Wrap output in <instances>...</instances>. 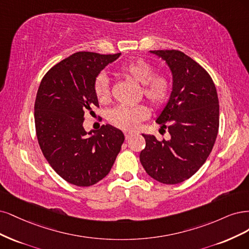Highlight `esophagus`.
<instances>
[{
    "label": "esophagus",
    "mask_w": 249,
    "mask_h": 249,
    "mask_svg": "<svg viewBox=\"0 0 249 249\" xmlns=\"http://www.w3.org/2000/svg\"><path fill=\"white\" fill-rule=\"evenodd\" d=\"M124 134H125V139H126V140H129V139L131 138V136L133 135L132 132H125Z\"/></svg>",
    "instance_id": "34e87169"
}]
</instances>
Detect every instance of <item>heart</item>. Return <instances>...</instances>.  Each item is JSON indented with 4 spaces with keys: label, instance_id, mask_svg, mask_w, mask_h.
<instances>
[{
    "label": "heart",
    "instance_id": "heart-1",
    "mask_svg": "<svg viewBox=\"0 0 249 249\" xmlns=\"http://www.w3.org/2000/svg\"><path fill=\"white\" fill-rule=\"evenodd\" d=\"M122 75L142 86V94L154 107H161L171 94V82L163 74H155L150 63L142 59L131 60L119 67ZM94 93L100 103H107L110 99L109 82L106 75H99L94 84ZM149 110L146 107H118L110 111L109 121L115 126L126 130H133L146 120Z\"/></svg>",
    "mask_w": 249,
    "mask_h": 249
}]
</instances>
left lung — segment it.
<instances>
[{
    "instance_id": "obj_1",
    "label": "left lung",
    "mask_w": 249,
    "mask_h": 249,
    "mask_svg": "<svg viewBox=\"0 0 249 249\" xmlns=\"http://www.w3.org/2000/svg\"><path fill=\"white\" fill-rule=\"evenodd\" d=\"M161 58L172 73V92L156 118L171 139L157 141L142 133L146 147L141 163L150 177L163 184H178L202 166L213 149L219 126V102L209 73L180 51H150Z\"/></svg>"
}]
</instances>
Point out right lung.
Here are the masks:
<instances>
[{"label": "right lung", "mask_w": 249, "mask_h": 249, "mask_svg": "<svg viewBox=\"0 0 249 249\" xmlns=\"http://www.w3.org/2000/svg\"><path fill=\"white\" fill-rule=\"evenodd\" d=\"M121 53L78 52L47 71L36 96L39 146L54 172L76 186H91L109 173L125 140L109 124L87 131L85 115L99 107L94 84Z\"/></svg>", "instance_id": "right-lung-1"}]
</instances>
